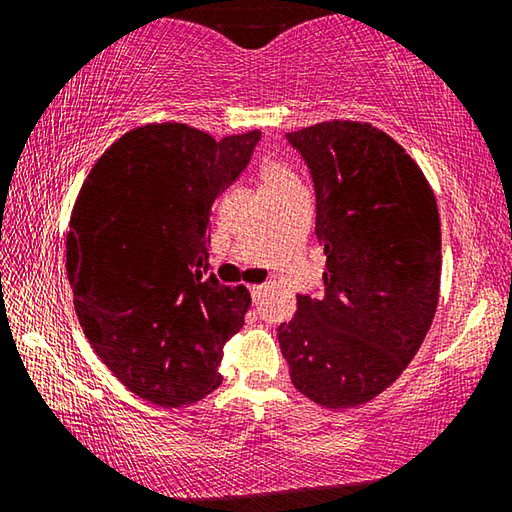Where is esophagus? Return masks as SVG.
I'll use <instances>...</instances> for the list:
<instances>
[{"label":"esophagus","mask_w":512,"mask_h":512,"mask_svg":"<svg viewBox=\"0 0 512 512\" xmlns=\"http://www.w3.org/2000/svg\"><path fill=\"white\" fill-rule=\"evenodd\" d=\"M248 291H250V298H253V302H257L259 296L264 293V287H262V284H250Z\"/></svg>","instance_id":"1"}]
</instances>
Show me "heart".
Listing matches in <instances>:
<instances>
[{
	"instance_id": "obj_1",
	"label": "heart",
	"mask_w": 512,
	"mask_h": 512,
	"mask_svg": "<svg viewBox=\"0 0 512 512\" xmlns=\"http://www.w3.org/2000/svg\"><path fill=\"white\" fill-rule=\"evenodd\" d=\"M259 180H262V189L268 198L287 194L291 189H300L296 171L277 158H266L259 164Z\"/></svg>"
}]
</instances>
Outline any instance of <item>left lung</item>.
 <instances>
[{
	"instance_id": "obj_1",
	"label": "left lung",
	"mask_w": 512,
	"mask_h": 512,
	"mask_svg": "<svg viewBox=\"0 0 512 512\" xmlns=\"http://www.w3.org/2000/svg\"><path fill=\"white\" fill-rule=\"evenodd\" d=\"M316 187L325 293L277 327L291 381L327 409L384 393L427 336L440 293V216L409 153L366 121L289 133Z\"/></svg>"
}]
</instances>
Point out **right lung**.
<instances>
[{
  "label": "right lung",
  "mask_w": 512,
  "mask_h": 512,
  "mask_svg": "<svg viewBox=\"0 0 512 512\" xmlns=\"http://www.w3.org/2000/svg\"><path fill=\"white\" fill-rule=\"evenodd\" d=\"M259 137L137 126L103 151L76 196L67 232L76 316L142 400L185 406L221 386L223 345L244 325L250 293L207 273V225Z\"/></svg>",
  "instance_id": "1"
}]
</instances>
